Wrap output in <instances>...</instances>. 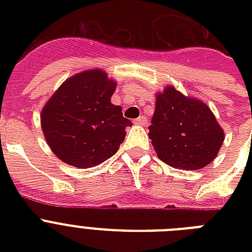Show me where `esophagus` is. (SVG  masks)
Masks as SVG:
<instances>
[{"label":"esophagus","instance_id":"esophagus-1","mask_svg":"<svg viewBox=\"0 0 252 252\" xmlns=\"http://www.w3.org/2000/svg\"><path fill=\"white\" fill-rule=\"evenodd\" d=\"M134 124H136V126H146V124H148V119H146L145 116H140V118H137L134 120Z\"/></svg>","mask_w":252,"mask_h":252}]
</instances>
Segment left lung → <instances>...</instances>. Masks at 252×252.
<instances>
[{"label": "left lung", "mask_w": 252, "mask_h": 252, "mask_svg": "<svg viewBox=\"0 0 252 252\" xmlns=\"http://www.w3.org/2000/svg\"><path fill=\"white\" fill-rule=\"evenodd\" d=\"M149 137L162 162L199 170L217 157L225 133L208 104L166 86L156 95Z\"/></svg>", "instance_id": "1"}]
</instances>
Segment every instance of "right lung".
I'll return each mask as SVG.
<instances>
[{
  "label": "right lung",
  "mask_w": 252,
  "mask_h": 252,
  "mask_svg": "<svg viewBox=\"0 0 252 252\" xmlns=\"http://www.w3.org/2000/svg\"><path fill=\"white\" fill-rule=\"evenodd\" d=\"M116 82L102 69L77 73L63 82L43 107L41 129L56 157L89 168L118 152L132 122L111 103Z\"/></svg>",
  "instance_id": "1"
}]
</instances>
